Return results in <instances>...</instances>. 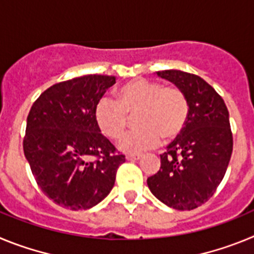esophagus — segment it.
Wrapping results in <instances>:
<instances>
[{"instance_id": "obj_1", "label": "esophagus", "mask_w": 254, "mask_h": 254, "mask_svg": "<svg viewBox=\"0 0 254 254\" xmlns=\"http://www.w3.org/2000/svg\"><path fill=\"white\" fill-rule=\"evenodd\" d=\"M140 158H141L140 154H128L127 156H126V159H127V160H131V161L138 160Z\"/></svg>"}]
</instances>
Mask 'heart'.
<instances>
[{
  "label": "heart",
  "mask_w": 254,
  "mask_h": 254,
  "mask_svg": "<svg viewBox=\"0 0 254 254\" xmlns=\"http://www.w3.org/2000/svg\"><path fill=\"white\" fill-rule=\"evenodd\" d=\"M136 115L138 128L118 142L121 151L137 154L154 149L164 141L176 140L190 116L187 96L176 86L137 78L118 87L116 100L102 98L96 103L94 118L104 136L117 140L125 132L128 116Z\"/></svg>",
  "instance_id": "obj_1"
}]
</instances>
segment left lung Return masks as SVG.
Masks as SVG:
<instances>
[{
	"label": "left lung",
	"instance_id": "8db88e82",
	"mask_svg": "<svg viewBox=\"0 0 254 254\" xmlns=\"http://www.w3.org/2000/svg\"><path fill=\"white\" fill-rule=\"evenodd\" d=\"M181 89L190 103L185 129L160 155L158 173L147 178L151 193L176 210H193L215 193L233 152L229 112L223 98L193 73L159 71Z\"/></svg>",
	"mask_w": 254,
	"mask_h": 254
}]
</instances>
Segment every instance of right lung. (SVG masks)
I'll return each mask as SVG.
<instances>
[{
    "mask_svg": "<svg viewBox=\"0 0 254 254\" xmlns=\"http://www.w3.org/2000/svg\"><path fill=\"white\" fill-rule=\"evenodd\" d=\"M114 82V76L105 75L60 82L40 94L29 112L24 154L40 190L62 207L98 205L125 163L94 118L96 103Z\"/></svg>",
    "mask_w": 254,
    "mask_h": 254,
    "instance_id": "add662e5",
    "label": "right lung"
}]
</instances>
